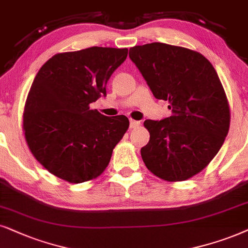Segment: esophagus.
<instances>
[{
    "mask_svg": "<svg viewBox=\"0 0 248 248\" xmlns=\"http://www.w3.org/2000/svg\"><path fill=\"white\" fill-rule=\"evenodd\" d=\"M140 126V122L137 121V120H133V119H130V128H137Z\"/></svg>",
    "mask_w": 248,
    "mask_h": 248,
    "instance_id": "esophagus-1",
    "label": "esophagus"
}]
</instances>
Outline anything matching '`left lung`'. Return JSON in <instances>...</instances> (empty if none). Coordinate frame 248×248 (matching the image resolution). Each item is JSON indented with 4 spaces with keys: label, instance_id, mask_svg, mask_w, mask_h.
Wrapping results in <instances>:
<instances>
[{
    "label": "left lung",
    "instance_id": "left-lung-1",
    "mask_svg": "<svg viewBox=\"0 0 248 248\" xmlns=\"http://www.w3.org/2000/svg\"><path fill=\"white\" fill-rule=\"evenodd\" d=\"M129 58L154 97L169 101L172 112L145 120V166L161 179L187 180L211 162L229 131V105L216 69L201 53L164 43L134 46Z\"/></svg>",
    "mask_w": 248,
    "mask_h": 248
}]
</instances>
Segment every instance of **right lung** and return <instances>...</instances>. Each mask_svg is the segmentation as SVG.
Returning <instances> with one entry per match:
<instances>
[{
  "instance_id": "obj_1",
  "label": "right lung",
  "mask_w": 248,
  "mask_h": 248,
  "mask_svg": "<svg viewBox=\"0 0 248 248\" xmlns=\"http://www.w3.org/2000/svg\"><path fill=\"white\" fill-rule=\"evenodd\" d=\"M127 54V48L93 46L59 53L39 69L26 101L24 130L32 155L52 174L80 184L108 167L129 120L105 117L90 104L107 95V82Z\"/></svg>"
}]
</instances>
